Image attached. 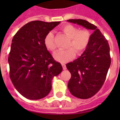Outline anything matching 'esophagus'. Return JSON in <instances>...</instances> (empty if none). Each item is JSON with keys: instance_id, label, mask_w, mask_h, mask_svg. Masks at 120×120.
I'll return each mask as SVG.
<instances>
[{"instance_id": "obj_1", "label": "esophagus", "mask_w": 120, "mask_h": 120, "mask_svg": "<svg viewBox=\"0 0 120 120\" xmlns=\"http://www.w3.org/2000/svg\"><path fill=\"white\" fill-rule=\"evenodd\" d=\"M62 68H63V70H65L67 69L66 65H65V64H62Z\"/></svg>"}]
</instances>
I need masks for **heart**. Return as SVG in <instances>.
Returning <instances> with one entry per match:
<instances>
[{
	"mask_svg": "<svg viewBox=\"0 0 120 120\" xmlns=\"http://www.w3.org/2000/svg\"><path fill=\"white\" fill-rule=\"evenodd\" d=\"M62 30L70 38V42L68 45V47L70 48L57 51L53 54V58L58 62L64 64L74 58L75 51L79 55L86 49L91 39V34L88 30H80L76 26L71 24L63 26ZM44 43L45 47L49 50L54 51L56 49L53 32H49L45 35Z\"/></svg>",
	"mask_w": 120,
	"mask_h": 120,
	"instance_id": "obj_1",
	"label": "heart"
}]
</instances>
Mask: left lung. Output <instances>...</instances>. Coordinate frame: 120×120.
I'll list each match as a JSON object with an SVG mask.
<instances>
[{"label": "left lung", "mask_w": 120, "mask_h": 120, "mask_svg": "<svg viewBox=\"0 0 120 120\" xmlns=\"http://www.w3.org/2000/svg\"><path fill=\"white\" fill-rule=\"evenodd\" d=\"M67 22L94 31L82 55L66 65L71 75L68 84L70 92L75 97L86 99L94 96L105 81L111 62L109 45L94 24L82 19H70Z\"/></svg>", "instance_id": "8db88e82"}]
</instances>
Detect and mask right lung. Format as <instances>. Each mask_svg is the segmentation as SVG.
<instances>
[{"mask_svg":"<svg viewBox=\"0 0 120 120\" xmlns=\"http://www.w3.org/2000/svg\"><path fill=\"white\" fill-rule=\"evenodd\" d=\"M60 22L33 21L14 36L8 57L10 78L21 95L30 100L47 96L52 80L62 71L44 45L45 35Z\"/></svg>","mask_w":120,"mask_h":120,"instance_id":"right-lung-1","label":"right lung"}]
</instances>
